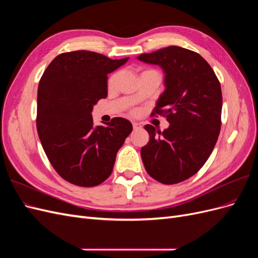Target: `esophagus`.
<instances>
[{"label":"esophagus","instance_id":"esophagus-1","mask_svg":"<svg viewBox=\"0 0 258 258\" xmlns=\"http://www.w3.org/2000/svg\"><path fill=\"white\" fill-rule=\"evenodd\" d=\"M132 127H134V129H135V130H137V129H141V128H142L141 124L138 123V122H132Z\"/></svg>","mask_w":258,"mask_h":258}]
</instances>
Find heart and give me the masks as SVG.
Masks as SVG:
<instances>
[{
	"label": "heart",
	"instance_id": "obj_1",
	"mask_svg": "<svg viewBox=\"0 0 258 258\" xmlns=\"http://www.w3.org/2000/svg\"><path fill=\"white\" fill-rule=\"evenodd\" d=\"M117 76H118V74L115 73V74H113V75L110 77V79H108V82H107L108 88H113V87H114V85H115L116 80H117Z\"/></svg>",
	"mask_w": 258,
	"mask_h": 258
}]
</instances>
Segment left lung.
<instances>
[{
  "label": "left lung",
  "mask_w": 258,
  "mask_h": 258,
  "mask_svg": "<svg viewBox=\"0 0 258 258\" xmlns=\"http://www.w3.org/2000/svg\"><path fill=\"white\" fill-rule=\"evenodd\" d=\"M145 63L157 64L165 73V91L152 115L167 117L162 132L146 124L150 141L142 147L145 170L162 184L189 178L205 165L221 131V84L199 53L178 46L142 53Z\"/></svg>",
  "instance_id": "left-lung-1"
}]
</instances>
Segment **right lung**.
Wrapping results in <instances>:
<instances>
[{
  "mask_svg": "<svg viewBox=\"0 0 258 258\" xmlns=\"http://www.w3.org/2000/svg\"><path fill=\"white\" fill-rule=\"evenodd\" d=\"M129 58L76 50L60 53L41 77L36 128L57 173L69 183L92 187L111 175L116 154L131 134L129 120L115 117L93 126L92 108L107 96V74Z\"/></svg>",
  "mask_w": 258,
  "mask_h": 258,
  "instance_id": "right-lung-1",
  "label": "right lung"
}]
</instances>
